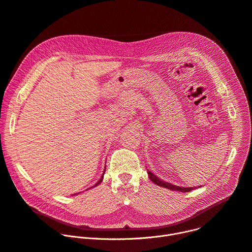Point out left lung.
I'll return each instance as SVG.
<instances>
[{"label": "left lung", "instance_id": "8db88e82", "mask_svg": "<svg viewBox=\"0 0 252 252\" xmlns=\"http://www.w3.org/2000/svg\"><path fill=\"white\" fill-rule=\"evenodd\" d=\"M147 175H149V178L152 180V182H154L155 184H157L158 186H161L164 188L173 190V191H180V192H189L191 190H194L196 188H199L200 186H196V187H182V186H176L174 184H171L169 182H166L162 179L158 178V176H156L154 173H152L151 171L147 170Z\"/></svg>", "mask_w": 252, "mask_h": 252}]
</instances>
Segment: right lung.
<instances>
[{"label": "right lung", "instance_id": "obj_1", "mask_svg": "<svg viewBox=\"0 0 252 252\" xmlns=\"http://www.w3.org/2000/svg\"><path fill=\"white\" fill-rule=\"evenodd\" d=\"M105 172H106V168H105V171H103V174H102V175H101V177H100V179H99V180H98V181H97V182H96V183H95L94 186H92L91 188H93V187H95V186H97V185H99V184L101 183V181H102V179H103V175H105ZM91 188H90V189H91ZM78 194H79V193H78Z\"/></svg>", "mask_w": 252, "mask_h": 252}]
</instances>
